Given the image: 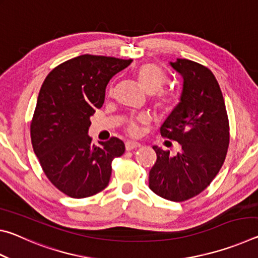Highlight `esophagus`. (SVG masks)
I'll return each instance as SVG.
<instances>
[{
  "instance_id": "esophagus-1",
  "label": "esophagus",
  "mask_w": 258,
  "mask_h": 258,
  "mask_svg": "<svg viewBox=\"0 0 258 258\" xmlns=\"http://www.w3.org/2000/svg\"><path fill=\"white\" fill-rule=\"evenodd\" d=\"M140 147H141V145H140L139 142H135V141H127L125 143V149L127 151L137 149V148H140Z\"/></svg>"
}]
</instances>
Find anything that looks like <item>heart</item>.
I'll return each mask as SVG.
<instances>
[{
  "label": "heart",
  "mask_w": 258,
  "mask_h": 258,
  "mask_svg": "<svg viewBox=\"0 0 258 258\" xmlns=\"http://www.w3.org/2000/svg\"><path fill=\"white\" fill-rule=\"evenodd\" d=\"M137 80L141 89L148 94H155L165 84V75L161 69L155 63H145L137 71ZM177 102V97L171 91H163L157 94L155 99V107L160 112L167 113L173 110ZM140 121H145L141 118ZM128 133L137 134L138 126L135 123H130L127 127Z\"/></svg>",
  "instance_id": "1"
}]
</instances>
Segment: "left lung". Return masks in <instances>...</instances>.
Masks as SVG:
<instances>
[{
    "label": "left lung",
    "mask_w": 258,
    "mask_h": 258,
    "mask_svg": "<svg viewBox=\"0 0 258 258\" xmlns=\"http://www.w3.org/2000/svg\"><path fill=\"white\" fill-rule=\"evenodd\" d=\"M169 64L182 77V91L160 133L180 143L181 150L172 156L152 147L157 160L149 187L178 203L199 195L217 175L229 147V119L220 85L208 68L187 59Z\"/></svg>",
    "instance_id": "left-lung-1"
}]
</instances>
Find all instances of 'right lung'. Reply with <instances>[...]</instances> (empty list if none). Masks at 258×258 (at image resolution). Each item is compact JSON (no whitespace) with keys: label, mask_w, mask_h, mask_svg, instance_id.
<instances>
[{"label":"right lung","mask_w":258,"mask_h":258,"mask_svg":"<svg viewBox=\"0 0 258 258\" xmlns=\"http://www.w3.org/2000/svg\"><path fill=\"white\" fill-rule=\"evenodd\" d=\"M132 61L83 54L59 64L43 83L30 124L33 149L52 184L69 197L102 191L112 159L124 154L121 140L111 138L97 147L87 132L108 83Z\"/></svg>","instance_id":"obj_1"}]
</instances>
